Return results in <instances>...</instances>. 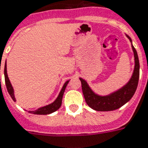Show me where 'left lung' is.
Wrapping results in <instances>:
<instances>
[{
	"label": "left lung",
	"instance_id": "8db88e82",
	"mask_svg": "<svg viewBox=\"0 0 148 148\" xmlns=\"http://www.w3.org/2000/svg\"><path fill=\"white\" fill-rule=\"evenodd\" d=\"M126 36L132 43V48L135 58V67L130 80L123 86H122L121 88L110 93L109 95H100L96 94L90 88L87 82L83 78L79 77L81 81L82 89V93L84 95L86 103L93 110L97 111H110V110H117L130 101V99L133 97L137 89L139 77V58L136 49L132 45V39L128 35L126 34Z\"/></svg>",
	"mask_w": 148,
	"mask_h": 148
}]
</instances>
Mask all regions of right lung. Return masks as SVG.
<instances>
[{"instance_id":"obj_1","label":"right lung","mask_w":148,"mask_h":148,"mask_svg":"<svg viewBox=\"0 0 148 148\" xmlns=\"http://www.w3.org/2000/svg\"><path fill=\"white\" fill-rule=\"evenodd\" d=\"M4 73H5V85L7 87V90L9 92V95L11 96V98L13 99L14 102H16V99H15V95H14V90H13L12 84L9 81V77H8V74H7V67H6V62L5 64V70H4ZM70 82V80L66 81L64 83L62 88L60 91L59 95L57 97V99L53 102L52 103H50L49 105L46 106H42L39 107L37 110H29V112L31 114H51L54 111H56L57 110H58L60 108V106L62 105V97H63V94L66 90L68 82Z\"/></svg>"}]
</instances>
